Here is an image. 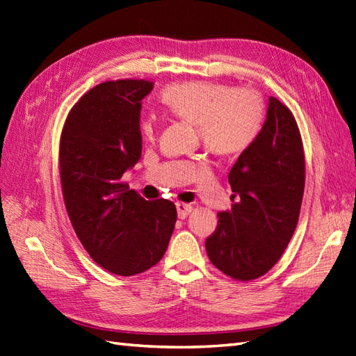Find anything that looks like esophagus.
Instances as JSON below:
<instances>
[{
	"label": "esophagus",
	"instance_id": "34e87169",
	"mask_svg": "<svg viewBox=\"0 0 356 356\" xmlns=\"http://www.w3.org/2000/svg\"><path fill=\"white\" fill-rule=\"evenodd\" d=\"M176 207H177V215L180 220H185V218L193 212V204H188V203H176Z\"/></svg>",
	"mask_w": 356,
	"mask_h": 356
}]
</instances>
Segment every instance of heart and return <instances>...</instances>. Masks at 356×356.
<instances>
[{
  "label": "heart",
  "mask_w": 356,
  "mask_h": 356,
  "mask_svg": "<svg viewBox=\"0 0 356 356\" xmlns=\"http://www.w3.org/2000/svg\"><path fill=\"white\" fill-rule=\"evenodd\" d=\"M162 102L179 118L198 124L206 147L221 154L248 149L265 122V105L257 91L211 81L172 84L163 90ZM141 132L150 140L156 135L154 115L144 118Z\"/></svg>",
  "instance_id": "obj_1"
}]
</instances>
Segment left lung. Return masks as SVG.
<instances>
[{
	"label": "left lung",
	"mask_w": 356,
	"mask_h": 356,
	"mask_svg": "<svg viewBox=\"0 0 356 356\" xmlns=\"http://www.w3.org/2000/svg\"><path fill=\"white\" fill-rule=\"evenodd\" d=\"M236 203L218 213L206 239L213 265L234 280H256L275 265L295 233L305 185L302 140L290 109L269 97L261 132L229 172ZM234 202V200H233Z\"/></svg>",
	"instance_id": "left-lung-1"
}]
</instances>
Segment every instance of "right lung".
I'll use <instances>...</instances> for the list:
<instances>
[{"label": "right lung", "mask_w": 356, "mask_h": 356, "mask_svg": "<svg viewBox=\"0 0 356 356\" xmlns=\"http://www.w3.org/2000/svg\"><path fill=\"white\" fill-rule=\"evenodd\" d=\"M144 79L106 81L70 109L60 140V177L67 215L97 265L131 277L167 251L177 211L168 200L147 202L122 181L141 158Z\"/></svg>", "instance_id": "right-lung-1"}]
</instances>
